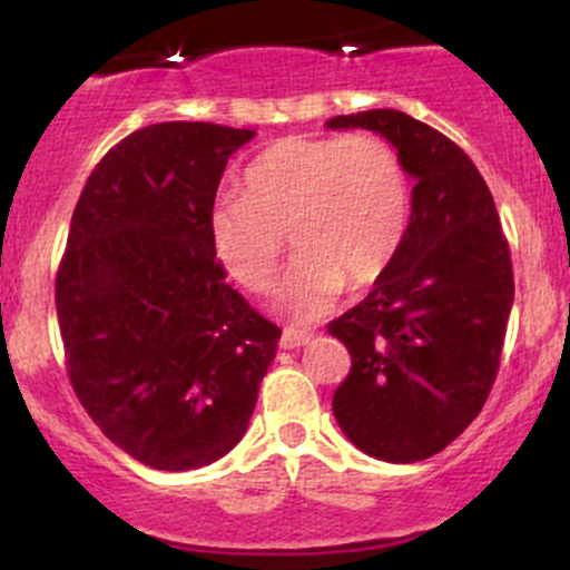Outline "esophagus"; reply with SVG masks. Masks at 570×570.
<instances>
[{
	"label": "esophagus",
	"mask_w": 570,
	"mask_h": 570,
	"mask_svg": "<svg viewBox=\"0 0 570 570\" xmlns=\"http://www.w3.org/2000/svg\"><path fill=\"white\" fill-rule=\"evenodd\" d=\"M311 330H294V326H286L284 335H281V348H299V345L311 343Z\"/></svg>",
	"instance_id": "esophagus-1"
}]
</instances>
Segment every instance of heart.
<instances>
[{"label":"heart","mask_w":570,"mask_h":570,"mask_svg":"<svg viewBox=\"0 0 570 570\" xmlns=\"http://www.w3.org/2000/svg\"><path fill=\"white\" fill-rule=\"evenodd\" d=\"M410 176L402 155L375 134L289 136L259 153L244 193H227L208 214V238L230 276L267 292L297 248L281 289L297 318H316L345 289L389 273L410 227Z\"/></svg>","instance_id":"obj_1"}]
</instances>
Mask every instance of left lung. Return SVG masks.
<instances>
[{
	"label": "left lung",
	"mask_w": 570,
	"mask_h": 570,
	"mask_svg": "<svg viewBox=\"0 0 570 570\" xmlns=\"http://www.w3.org/2000/svg\"><path fill=\"white\" fill-rule=\"evenodd\" d=\"M326 126L385 136L415 179L394 265L326 326L351 353L332 410L367 455L426 461L480 415L499 375L514 299L509 240L485 179L436 128L399 109L340 115Z\"/></svg>",
	"instance_id": "obj_1"
}]
</instances>
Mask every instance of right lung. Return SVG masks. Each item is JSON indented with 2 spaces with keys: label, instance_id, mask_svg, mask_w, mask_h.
<instances>
[{
  "label": "right lung",
  "instance_id": "add662e5",
  "mask_svg": "<svg viewBox=\"0 0 570 570\" xmlns=\"http://www.w3.org/2000/svg\"><path fill=\"white\" fill-rule=\"evenodd\" d=\"M254 130L155 122L85 181L56 273L67 375L144 466L187 472L246 434L281 330L227 284L208 214Z\"/></svg>",
  "mask_w": 570,
  "mask_h": 570
}]
</instances>
